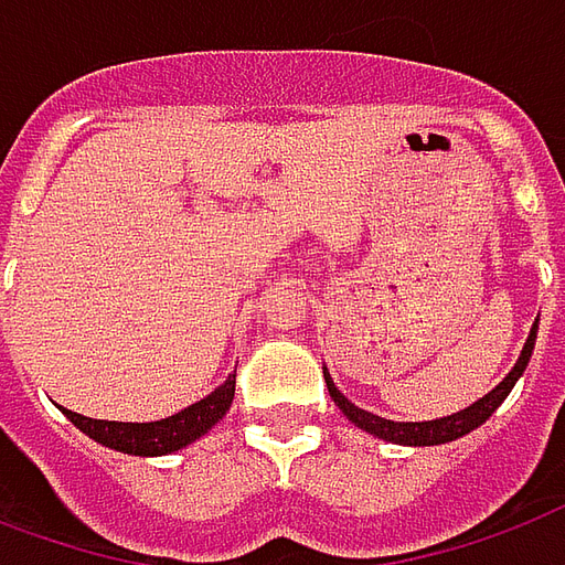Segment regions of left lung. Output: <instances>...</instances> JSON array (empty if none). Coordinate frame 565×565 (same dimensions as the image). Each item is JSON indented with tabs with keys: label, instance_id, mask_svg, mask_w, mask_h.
I'll return each instance as SVG.
<instances>
[{
	"label": "left lung",
	"instance_id": "left-lung-1",
	"mask_svg": "<svg viewBox=\"0 0 565 565\" xmlns=\"http://www.w3.org/2000/svg\"><path fill=\"white\" fill-rule=\"evenodd\" d=\"M536 331L539 319L533 322V331L526 337L524 352L518 358V364L512 367V373L502 379L491 394H484L479 403L467 406L463 413L448 415V418H436V422H388V418H379V415L364 413V409H358L355 403L345 401L343 394H340V388L333 385V379L328 370H324V382H328V391H331L333 403H337V406L343 409L345 418L355 422L361 430H367V434L379 436V439H388V443H401V446H443V443H451L457 436L469 434V430H476L479 424L488 422L493 415V409L509 397V391L514 388V382L521 379V373H524L526 364H530L533 345H536Z\"/></svg>",
	"mask_w": 565,
	"mask_h": 565
}]
</instances>
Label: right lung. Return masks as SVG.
<instances>
[{"instance_id":"obj_1","label":"right lung","mask_w":565,"mask_h":565,"mask_svg":"<svg viewBox=\"0 0 565 565\" xmlns=\"http://www.w3.org/2000/svg\"><path fill=\"white\" fill-rule=\"evenodd\" d=\"M234 401V379L228 376L222 382L220 388L207 394L204 401L192 403L183 413L171 415V418H162V422L150 424H126V422H96V418H86V415H77L72 409H63L65 418L81 427L86 436H93L96 443L108 448H117V451H126V455H171L177 448L189 446L192 439H198L201 434H207L213 424L220 422L222 415L228 413V406Z\"/></svg>"}]
</instances>
